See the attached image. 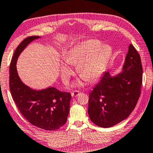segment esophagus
<instances>
[{
    "label": "esophagus",
    "instance_id": "1",
    "mask_svg": "<svg viewBox=\"0 0 153 153\" xmlns=\"http://www.w3.org/2000/svg\"><path fill=\"white\" fill-rule=\"evenodd\" d=\"M79 94H80V91L75 90V91H73V92L71 93V96H74V97H77V96H78Z\"/></svg>",
    "mask_w": 153,
    "mask_h": 153
}]
</instances>
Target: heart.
I'll return each mask as SVG.
<instances>
[{
	"instance_id": "obj_1",
	"label": "heart",
	"mask_w": 153,
	"mask_h": 153,
	"mask_svg": "<svg viewBox=\"0 0 153 153\" xmlns=\"http://www.w3.org/2000/svg\"><path fill=\"white\" fill-rule=\"evenodd\" d=\"M100 41L90 39L82 42L68 52L65 60L68 64L77 66V72L89 82L97 80L104 74L107 64L112 55V49L108 44L101 45ZM71 70L66 64L61 66V76L64 84L68 82ZM83 85L76 80L74 86Z\"/></svg>"
}]
</instances>
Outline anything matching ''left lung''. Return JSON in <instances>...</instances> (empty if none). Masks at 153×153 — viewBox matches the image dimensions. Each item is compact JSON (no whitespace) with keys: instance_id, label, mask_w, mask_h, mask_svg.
<instances>
[{"instance_id":"left-lung-1","label":"left lung","mask_w":153,"mask_h":153,"mask_svg":"<svg viewBox=\"0 0 153 153\" xmlns=\"http://www.w3.org/2000/svg\"><path fill=\"white\" fill-rule=\"evenodd\" d=\"M142 69L140 55L132 44L119 74L105 72L89 94L88 114L101 128H110L128 118L141 94Z\"/></svg>"}]
</instances>
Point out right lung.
<instances>
[{
	"label": "right lung",
	"mask_w": 153,
	"mask_h": 153,
	"mask_svg": "<svg viewBox=\"0 0 153 153\" xmlns=\"http://www.w3.org/2000/svg\"><path fill=\"white\" fill-rule=\"evenodd\" d=\"M39 38L41 37L28 36L16 48L10 66V89L13 100L25 119L37 128L53 131L67 120L71 94L53 87L42 90L31 89L21 81L16 70L19 56L30 43Z\"/></svg>",
	"instance_id": "add662e5"
}]
</instances>
